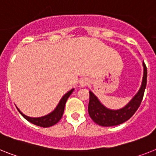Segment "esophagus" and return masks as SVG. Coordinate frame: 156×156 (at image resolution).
<instances>
[{
	"label": "esophagus",
	"mask_w": 156,
	"mask_h": 156,
	"mask_svg": "<svg viewBox=\"0 0 156 156\" xmlns=\"http://www.w3.org/2000/svg\"><path fill=\"white\" fill-rule=\"evenodd\" d=\"M79 83H80V85L82 86H85L90 83V80H89L88 78H86V77H84V78H81L80 81H79Z\"/></svg>",
	"instance_id": "esophagus-1"
}]
</instances>
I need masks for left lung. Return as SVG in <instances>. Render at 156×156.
Returning <instances> with one entry per match:
<instances>
[{"label": "left lung", "instance_id": "obj_1", "mask_svg": "<svg viewBox=\"0 0 156 156\" xmlns=\"http://www.w3.org/2000/svg\"><path fill=\"white\" fill-rule=\"evenodd\" d=\"M143 66H144V77H143L140 89L135 95L134 98L130 101V102L124 108L117 110H112L107 108L99 101L98 98L91 91L89 92L90 93V101L88 106L89 115L96 124L104 127L120 125L130 119L135 112H136L143 100L146 85H147V67L144 62H143Z\"/></svg>", "mask_w": 156, "mask_h": 156}]
</instances>
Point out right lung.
Segmentation results:
<instances>
[{
  "label": "right lung",
  "mask_w": 156,
  "mask_h": 156,
  "mask_svg": "<svg viewBox=\"0 0 156 156\" xmlns=\"http://www.w3.org/2000/svg\"><path fill=\"white\" fill-rule=\"evenodd\" d=\"M73 91H74V89L70 90L69 92L66 93V94L62 97V99L60 100L59 103H58V105H57V107H56L55 110L52 111V112H51V113H49V114L46 115V116H41V117H30V116H26V115L23 114V113H22L17 107H16V108H17L20 113L26 120H28L29 122H31V124H34V125H38V126L43 127V128H48V127H51L52 126V125L57 124V123L60 120V119L62 118L66 101H67L68 98L70 97V95L72 94Z\"/></svg>",
  "instance_id": "1"
}]
</instances>
